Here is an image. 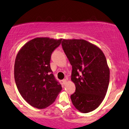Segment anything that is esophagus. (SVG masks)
Returning a JSON list of instances; mask_svg holds the SVG:
<instances>
[{
  "label": "esophagus",
  "mask_w": 129,
  "mask_h": 129,
  "mask_svg": "<svg viewBox=\"0 0 129 129\" xmlns=\"http://www.w3.org/2000/svg\"><path fill=\"white\" fill-rule=\"evenodd\" d=\"M62 82H63V84H64V85H65V84H66V83H67V80L66 79H63L62 80Z\"/></svg>",
  "instance_id": "34e87169"
}]
</instances>
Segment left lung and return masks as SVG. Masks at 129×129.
<instances>
[{"mask_svg": "<svg viewBox=\"0 0 129 129\" xmlns=\"http://www.w3.org/2000/svg\"><path fill=\"white\" fill-rule=\"evenodd\" d=\"M62 47L72 66L71 80L76 86L71 100L82 113L100 106L109 87L110 70L106 56L97 46L84 39H63Z\"/></svg>", "mask_w": 129, "mask_h": 129, "instance_id": "1", "label": "left lung"}]
</instances>
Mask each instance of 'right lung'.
<instances>
[{
  "instance_id": "obj_1",
  "label": "right lung",
  "mask_w": 129,
  "mask_h": 129,
  "mask_svg": "<svg viewBox=\"0 0 129 129\" xmlns=\"http://www.w3.org/2000/svg\"><path fill=\"white\" fill-rule=\"evenodd\" d=\"M61 41L62 39L36 38L26 43L16 57V86L22 98L37 109L52 104L62 90L50 64L51 54Z\"/></svg>"
}]
</instances>
